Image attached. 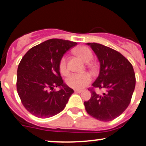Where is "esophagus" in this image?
I'll list each match as a JSON object with an SVG mask.
<instances>
[{
    "mask_svg": "<svg viewBox=\"0 0 146 146\" xmlns=\"http://www.w3.org/2000/svg\"><path fill=\"white\" fill-rule=\"evenodd\" d=\"M74 92H76V93H80V92H82V90H74Z\"/></svg>",
    "mask_w": 146,
    "mask_h": 146,
    "instance_id": "obj_1",
    "label": "esophagus"
}]
</instances>
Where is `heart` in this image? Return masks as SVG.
Wrapping results in <instances>:
<instances>
[{
	"label": "heart",
	"mask_w": 146,
	"mask_h": 146,
	"mask_svg": "<svg viewBox=\"0 0 146 146\" xmlns=\"http://www.w3.org/2000/svg\"><path fill=\"white\" fill-rule=\"evenodd\" d=\"M76 54L85 62H90L92 59L93 54L92 51L87 46H80L76 49ZM59 70L61 74H68V68L66 56H63L59 61ZM92 81V76L88 73H73L68 77L66 83L69 87L74 89H82Z\"/></svg>",
	"instance_id": "obj_1"
}]
</instances>
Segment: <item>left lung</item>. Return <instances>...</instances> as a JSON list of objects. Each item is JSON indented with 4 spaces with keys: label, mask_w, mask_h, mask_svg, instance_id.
Returning a JSON list of instances; mask_svg holds the SVG:
<instances>
[{
    "label": "left lung",
    "mask_w": 146,
    "mask_h": 146,
    "mask_svg": "<svg viewBox=\"0 0 146 146\" xmlns=\"http://www.w3.org/2000/svg\"><path fill=\"white\" fill-rule=\"evenodd\" d=\"M100 63L98 78L88 88L91 98L84 102L88 114L102 121H109L120 116L131 100L136 85L133 68L127 58L113 48L98 43H88ZM95 88L105 89L102 95Z\"/></svg>",
    "instance_id": "8db88e82"
}]
</instances>
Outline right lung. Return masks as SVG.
Segmentation results:
<instances>
[{"label":"right lung","mask_w":146,"mask_h":146,"mask_svg":"<svg viewBox=\"0 0 146 146\" xmlns=\"http://www.w3.org/2000/svg\"><path fill=\"white\" fill-rule=\"evenodd\" d=\"M77 43L51 39L31 48L17 68V90L25 108L39 118H48L61 112L74 92L64 83L59 61ZM54 86L61 90L56 91Z\"/></svg>","instance_id":"1"}]
</instances>
